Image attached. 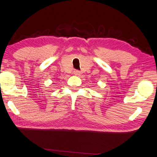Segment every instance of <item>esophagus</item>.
Returning <instances> with one entry per match:
<instances>
[{
    "mask_svg": "<svg viewBox=\"0 0 157 157\" xmlns=\"http://www.w3.org/2000/svg\"><path fill=\"white\" fill-rule=\"evenodd\" d=\"M74 74L75 75V76H78V75L80 74V71L78 70H75V71H74Z\"/></svg>",
    "mask_w": 157,
    "mask_h": 157,
    "instance_id": "1",
    "label": "esophagus"
}]
</instances>
